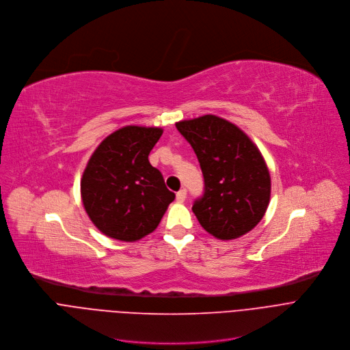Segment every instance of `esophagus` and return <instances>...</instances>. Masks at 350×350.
I'll use <instances>...</instances> for the list:
<instances>
[{
	"label": "esophagus",
	"instance_id": "34e87169",
	"mask_svg": "<svg viewBox=\"0 0 350 350\" xmlns=\"http://www.w3.org/2000/svg\"><path fill=\"white\" fill-rule=\"evenodd\" d=\"M186 194H187L186 189H180V190L176 193V201H178V202H183V201L186 200Z\"/></svg>",
	"mask_w": 350,
	"mask_h": 350
}]
</instances>
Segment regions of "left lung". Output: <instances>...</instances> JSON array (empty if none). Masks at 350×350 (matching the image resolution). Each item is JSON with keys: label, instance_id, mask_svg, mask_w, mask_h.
I'll return each instance as SVG.
<instances>
[{"label": "left lung", "instance_id": "left-lung-1", "mask_svg": "<svg viewBox=\"0 0 350 350\" xmlns=\"http://www.w3.org/2000/svg\"><path fill=\"white\" fill-rule=\"evenodd\" d=\"M175 125L204 176V194L191 208L200 225L219 240L252 230L270 201V174L256 145L237 125L214 114Z\"/></svg>", "mask_w": 350, "mask_h": 350}]
</instances>
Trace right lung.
Returning a JSON list of instances; mask_svg holds the SVG:
<instances>
[{
    "instance_id": "right-lung-1",
    "label": "right lung",
    "mask_w": 350,
    "mask_h": 350,
    "mask_svg": "<svg viewBox=\"0 0 350 350\" xmlns=\"http://www.w3.org/2000/svg\"><path fill=\"white\" fill-rule=\"evenodd\" d=\"M161 135L157 126L126 125L92 153L81 178V198L90 219L107 237L141 240L159 226L174 201L161 172L149 163Z\"/></svg>"
}]
</instances>
